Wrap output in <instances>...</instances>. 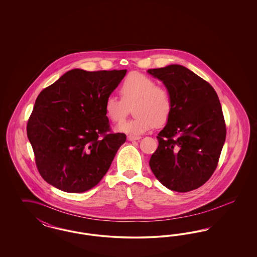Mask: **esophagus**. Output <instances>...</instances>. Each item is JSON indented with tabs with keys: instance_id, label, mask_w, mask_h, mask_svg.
I'll return each instance as SVG.
<instances>
[{
	"instance_id": "obj_1",
	"label": "esophagus",
	"mask_w": 257,
	"mask_h": 257,
	"mask_svg": "<svg viewBox=\"0 0 257 257\" xmlns=\"http://www.w3.org/2000/svg\"><path fill=\"white\" fill-rule=\"evenodd\" d=\"M127 139H128V141H138V140H140L141 139V137H139V136H128L127 137Z\"/></svg>"
}]
</instances>
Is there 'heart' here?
<instances>
[{"label":"heart","mask_w":257,"mask_h":257,"mask_svg":"<svg viewBox=\"0 0 257 257\" xmlns=\"http://www.w3.org/2000/svg\"><path fill=\"white\" fill-rule=\"evenodd\" d=\"M119 92L122 99L110 95L105 101L106 115L112 122H120L126 115L128 107L135 103L134 119L119 123L116 129L123 133L141 135L168 121L173 102L171 92L165 86L144 73L131 72L123 80Z\"/></svg>","instance_id":"b5f03b06"}]
</instances>
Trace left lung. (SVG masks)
<instances>
[{
  "label": "left lung",
  "mask_w": 257,
  "mask_h": 257,
  "mask_svg": "<svg viewBox=\"0 0 257 257\" xmlns=\"http://www.w3.org/2000/svg\"><path fill=\"white\" fill-rule=\"evenodd\" d=\"M147 72L164 83L173 102L150 169L168 189L190 192L206 183L219 163L226 136L220 100L213 86L182 65Z\"/></svg>",
  "instance_id": "1"
}]
</instances>
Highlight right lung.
I'll use <instances>...</instances> for the list:
<instances>
[{"label": "right lung", "instance_id": "right-lung-1", "mask_svg": "<svg viewBox=\"0 0 257 257\" xmlns=\"http://www.w3.org/2000/svg\"><path fill=\"white\" fill-rule=\"evenodd\" d=\"M126 72L72 69L39 93L27 135L47 183L83 193L107 173L126 135L110 131L105 101Z\"/></svg>", "mask_w": 257, "mask_h": 257}]
</instances>
